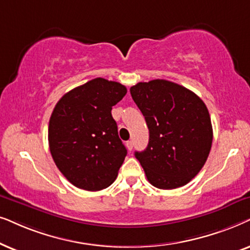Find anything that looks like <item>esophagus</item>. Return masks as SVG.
I'll return each mask as SVG.
<instances>
[{
    "instance_id": "obj_1",
    "label": "esophagus",
    "mask_w": 250,
    "mask_h": 250,
    "mask_svg": "<svg viewBox=\"0 0 250 250\" xmlns=\"http://www.w3.org/2000/svg\"><path fill=\"white\" fill-rule=\"evenodd\" d=\"M125 146H127L128 151H132V147H134V143H132V141H128L127 143H125Z\"/></svg>"
}]
</instances>
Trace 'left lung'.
<instances>
[{"label": "left lung", "instance_id": "obj_1", "mask_svg": "<svg viewBox=\"0 0 250 250\" xmlns=\"http://www.w3.org/2000/svg\"><path fill=\"white\" fill-rule=\"evenodd\" d=\"M131 97L148 127V145L135 152L146 178L162 189L191 182L207 161L212 144L208 108L185 86L167 80L139 82Z\"/></svg>", "mask_w": 250, "mask_h": 250}]
</instances>
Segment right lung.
<instances>
[{"label":"right lung","instance_id":"obj_1","mask_svg":"<svg viewBox=\"0 0 250 250\" xmlns=\"http://www.w3.org/2000/svg\"><path fill=\"white\" fill-rule=\"evenodd\" d=\"M127 94L121 83L97 78L59 99L48 139L59 170L76 188L101 191L115 181L127 155L112 107Z\"/></svg>","mask_w":250,"mask_h":250}]
</instances>
